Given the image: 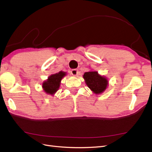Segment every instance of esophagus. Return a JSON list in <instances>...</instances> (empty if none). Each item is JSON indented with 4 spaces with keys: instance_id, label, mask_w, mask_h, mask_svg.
Segmentation results:
<instances>
[{
    "instance_id": "esophagus-1",
    "label": "esophagus",
    "mask_w": 152,
    "mask_h": 152,
    "mask_svg": "<svg viewBox=\"0 0 152 152\" xmlns=\"http://www.w3.org/2000/svg\"><path fill=\"white\" fill-rule=\"evenodd\" d=\"M71 75L72 76H77L78 75V73H79V72H78V71L76 69H72L71 71Z\"/></svg>"
}]
</instances>
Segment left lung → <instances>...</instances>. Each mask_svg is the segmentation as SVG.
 <instances>
[{
  "label": "left lung",
  "instance_id": "8db88e82",
  "mask_svg": "<svg viewBox=\"0 0 152 152\" xmlns=\"http://www.w3.org/2000/svg\"><path fill=\"white\" fill-rule=\"evenodd\" d=\"M83 78L88 87L96 94L103 93L108 85L107 78L99 75L97 71L85 72Z\"/></svg>",
  "mask_w": 152,
  "mask_h": 152
}]
</instances>
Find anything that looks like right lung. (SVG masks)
Masks as SVG:
<instances>
[{
    "label": "right lung",
    "mask_w": 152,
    "mask_h": 152,
    "mask_svg": "<svg viewBox=\"0 0 152 152\" xmlns=\"http://www.w3.org/2000/svg\"><path fill=\"white\" fill-rule=\"evenodd\" d=\"M66 75V72L64 71H59L56 74L51 75L46 81H44L42 84V87L45 93L48 94L53 95L57 92L60 87L61 80Z\"/></svg>",
    "instance_id": "add662e5"
}]
</instances>
